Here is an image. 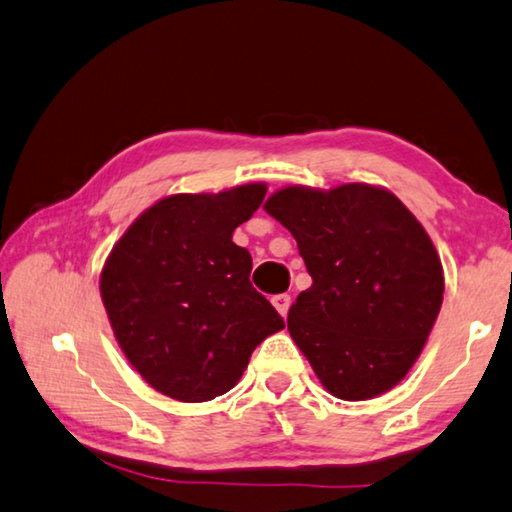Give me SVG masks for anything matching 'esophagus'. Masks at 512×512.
<instances>
[{
  "label": "esophagus",
  "instance_id": "esophagus-1",
  "mask_svg": "<svg viewBox=\"0 0 512 512\" xmlns=\"http://www.w3.org/2000/svg\"><path fill=\"white\" fill-rule=\"evenodd\" d=\"M272 303H274V307L278 310V314L287 316L289 305H292V296H289V294H276V296L272 298Z\"/></svg>",
  "mask_w": 512,
  "mask_h": 512
}]
</instances>
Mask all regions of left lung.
Masks as SVG:
<instances>
[{
    "instance_id": "left-lung-1",
    "label": "left lung",
    "mask_w": 512,
    "mask_h": 512,
    "mask_svg": "<svg viewBox=\"0 0 512 512\" xmlns=\"http://www.w3.org/2000/svg\"><path fill=\"white\" fill-rule=\"evenodd\" d=\"M292 231L312 287L289 307L287 330L327 392L372 399L408 374L443 301L437 249L390 191L287 187L265 202Z\"/></svg>"
}]
</instances>
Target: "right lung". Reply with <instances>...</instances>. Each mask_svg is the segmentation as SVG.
Returning a JSON list of instances; mask_svg holds the SVG:
<instances>
[{
	"label": "right lung",
	"mask_w": 512,
	"mask_h": 512,
	"mask_svg": "<svg viewBox=\"0 0 512 512\" xmlns=\"http://www.w3.org/2000/svg\"><path fill=\"white\" fill-rule=\"evenodd\" d=\"M265 185L178 194L133 223L106 260L102 301L122 352L151 388L185 403L234 388L283 316L249 283L252 256L231 234Z\"/></svg>",
	"instance_id": "1"
}]
</instances>
